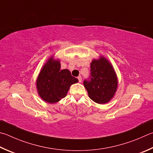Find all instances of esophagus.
I'll use <instances>...</instances> for the list:
<instances>
[{
	"label": "esophagus",
	"mask_w": 153,
	"mask_h": 153,
	"mask_svg": "<svg viewBox=\"0 0 153 153\" xmlns=\"http://www.w3.org/2000/svg\"><path fill=\"white\" fill-rule=\"evenodd\" d=\"M77 79H78V80H79V82H82V77L81 76H79L78 77H77Z\"/></svg>",
	"instance_id": "1"
}]
</instances>
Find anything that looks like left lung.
I'll list each match as a JSON object with an SVG mask.
<instances>
[{
  "mask_svg": "<svg viewBox=\"0 0 153 153\" xmlns=\"http://www.w3.org/2000/svg\"><path fill=\"white\" fill-rule=\"evenodd\" d=\"M90 68V80H84V87L94 102L100 104H106L114 98L117 91V75L112 65L104 56L94 59Z\"/></svg>",
  "mask_w": 153,
  "mask_h": 153,
  "instance_id": "obj_1",
  "label": "left lung"
}]
</instances>
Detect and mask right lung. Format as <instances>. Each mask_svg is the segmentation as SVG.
Returning a JSON list of instances; mask_svg holds the SVG:
<instances>
[{"instance_id": "obj_1", "label": "right lung", "mask_w": 153, "mask_h": 153, "mask_svg": "<svg viewBox=\"0 0 153 153\" xmlns=\"http://www.w3.org/2000/svg\"><path fill=\"white\" fill-rule=\"evenodd\" d=\"M60 69L59 59H55L52 55L43 65L36 80L39 96L48 103L60 101L67 96L70 86L78 82L68 69Z\"/></svg>"}]
</instances>
